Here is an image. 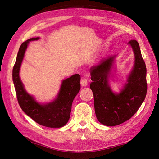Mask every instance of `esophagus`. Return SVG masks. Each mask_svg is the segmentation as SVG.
Returning a JSON list of instances; mask_svg holds the SVG:
<instances>
[{
    "label": "esophagus",
    "mask_w": 159,
    "mask_h": 159,
    "mask_svg": "<svg viewBox=\"0 0 159 159\" xmlns=\"http://www.w3.org/2000/svg\"><path fill=\"white\" fill-rule=\"evenodd\" d=\"M81 86H86L88 85V80H87V79L86 78H83L81 80Z\"/></svg>",
    "instance_id": "34e87169"
}]
</instances>
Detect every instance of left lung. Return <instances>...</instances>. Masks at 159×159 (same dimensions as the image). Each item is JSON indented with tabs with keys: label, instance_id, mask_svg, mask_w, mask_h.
Masks as SVG:
<instances>
[{
	"label": "left lung",
	"instance_id": "obj_1",
	"mask_svg": "<svg viewBox=\"0 0 159 159\" xmlns=\"http://www.w3.org/2000/svg\"><path fill=\"white\" fill-rule=\"evenodd\" d=\"M134 64L127 84L119 93H114L109 85V74L115 56L103 58L99 65L90 69L92 82L90 88L94 98L95 112L104 125L115 126L131 119L145 100L147 94V68L139 43L131 40Z\"/></svg>",
	"mask_w": 159,
	"mask_h": 159
}]
</instances>
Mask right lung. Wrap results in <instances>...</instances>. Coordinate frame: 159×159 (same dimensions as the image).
<instances>
[{
  "label": "right lung",
  "instance_id": "right-lung-1",
  "mask_svg": "<svg viewBox=\"0 0 159 159\" xmlns=\"http://www.w3.org/2000/svg\"><path fill=\"white\" fill-rule=\"evenodd\" d=\"M39 38H30L21 44L12 70L13 83L18 102L28 116L42 126L60 128L64 126L70 117L72 102L81 88V77L79 74H74L62 81L58 95L53 102L46 104L36 102L34 98L28 94L24 88L19 76V71L29 42Z\"/></svg>",
  "mask_w": 159,
  "mask_h": 159
}]
</instances>
